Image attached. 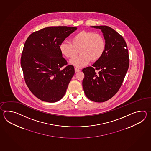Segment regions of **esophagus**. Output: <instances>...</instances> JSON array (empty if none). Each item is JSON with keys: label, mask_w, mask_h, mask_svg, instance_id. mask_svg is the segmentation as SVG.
Masks as SVG:
<instances>
[{"label": "esophagus", "mask_w": 151, "mask_h": 151, "mask_svg": "<svg viewBox=\"0 0 151 151\" xmlns=\"http://www.w3.org/2000/svg\"><path fill=\"white\" fill-rule=\"evenodd\" d=\"M74 70H75L76 72H80V69H79V68H74Z\"/></svg>", "instance_id": "1"}]
</instances>
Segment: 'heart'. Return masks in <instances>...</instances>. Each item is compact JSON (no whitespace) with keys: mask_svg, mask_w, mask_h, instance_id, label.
Instances as JSON below:
<instances>
[{"mask_svg":"<svg viewBox=\"0 0 151 151\" xmlns=\"http://www.w3.org/2000/svg\"><path fill=\"white\" fill-rule=\"evenodd\" d=\"M106 48V42L99 33L88 31H81L76 33L70 42H63L59 46L61 55L66 58L72 59L78 53L80 55L72 59L71 64L82 68L91 60L96 61L102 57Z\"/></svg>","mask_w":151,"mask_h":151,"instance_id":"heart-1","label":"heart"}]
</instances>
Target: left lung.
I'll return each instance as SVG.
<instances>
[{"label":"left lung","instance_id":"1","mask_svg":"<svg viewBox=\"0 0 151 151\" xmlns=\"http://www.w3.org/2000/svg\"><path fill=\"white\" fill-rule=\"evenodd\" d=\"M100 29L106 42L102 57L82 70L85 74L83 87L86 96L103 103L114 96L122 85L129 67L127 44L122 35L107 26H91ZM99 71V73L95 72Z\"/></svg>","mask_w":151,"mask_h":151}]
</instances>
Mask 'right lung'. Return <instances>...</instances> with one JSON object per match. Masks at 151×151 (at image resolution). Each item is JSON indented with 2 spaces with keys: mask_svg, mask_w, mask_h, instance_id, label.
Wrapping results in <instances>:
<instances>
[{
  "mask_svg": "<svg viewBox=\"0 0 151 151\" xmlns=\"http://www.w3.org/2000/svg\"><path fill=\"white\" fill-rule=\"evenodd\" d=\"M77 27L51 26L32 33L26 40L20 64L29 90L42 101L55 103L61 99L74 74L59 46Z\"/></svg>",
  "mask_w": 151,
  "mask_h": 151,
  "instance_id": "obj_1",
  "label": "right lung"
}]
</instances>
